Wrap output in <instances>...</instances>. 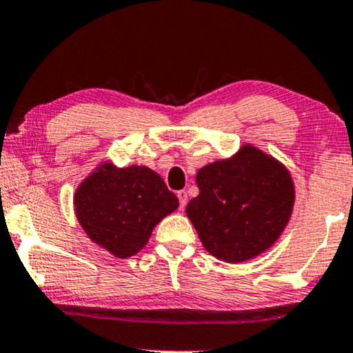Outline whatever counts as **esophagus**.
I'll list each match as a JSON object with an SVG mask.
<instances>
[{"mask_svg": "<svg viewBox=\"0 0 353 353\" xmlns=\"http://www.w3.org/2000/svg\"><path fill=\"white\" fill-rule=\"evenodd\" d=\"M176 198H178V201H180V208L183 210V208L186 206V203H188V193H186L185 190L176 191Z\"/></svg>", "mask_w": 353, "mask_h": 353, "instance_id": "obj_1", "label": "esophagus"}]
</instances>
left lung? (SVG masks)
<instances>
[{
	"mask_svg": "<svg viewBox=\"0 0 353 353\" xmlns=\"http://www.w3.org/2000/svg\"><path fill=\"white\" fill-rule=\"evenodd\" d=\"M199 194L186 206L203 247L241 263L263 254L288 224L294 204L290 172L254 145L198 170Z\"/></svg>",
	"mask_w": 353,
	"mask_h": 353,
	"instance_id": "8db88e82",
	"label": "left lung"
}]
</instances>
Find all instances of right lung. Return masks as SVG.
Returning a JSON list of instances; mask_svg holds the SVG:
<instances>
[{"label": "right lung", "mask_w": 353, "mask_h": 353, "mask_svg": "<svg viewBox=\"0 0 353 353\" xmlns=\"http://www.w3.org/2000/svg\"><path fill=\"white\" fill-rule=\"evenodd\" d=\"M78 223L91 241L117 259L143 249L152 230L178 208V198L162 176L143 165L97 167L73 196Z\"/></svg>", "instance_id": "obj_1"}]
</instances>
